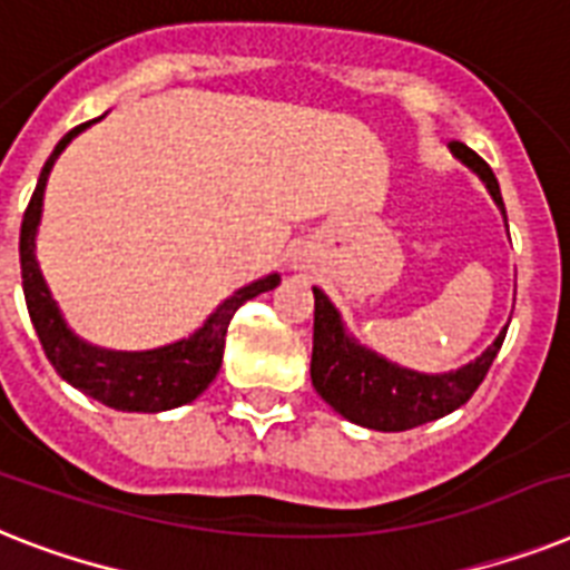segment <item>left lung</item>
I'll return each instance as SVG.
<instances>
[{
  "mask_svg": "<svg viewBox=\"0 0 570 570\" xmlns=\"http://www.w3.org/2000/svg\"><path fill=\"white\" fill-rule=\"evenodd\" d=\"M451 149L462 164L471 166L485 180V187L503 210L501 187H498V178L483 157L471 151L465 142L456 140L451 142ZM503 216H507V210H503ZM313 295H316L313 360H309L313 386L336 413L368 430L395 433V430L419 428V424H428V421H436L453 410H460L478 392L485 372L492 368L494 357L501 351L503 336H507V331L498 333V340L474 363L462 365L456 372L419 374L377 357L374 351L360 348L357 342L345 333L340 313L327 301V295L316 286H313Z\"/></svg>",
  "mask_w": 570,
  "mask_h": 570,
  "instance_id": "1",
  "label": "left lung"
}]
</instances>
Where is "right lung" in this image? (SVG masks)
<instances>
[{
    "label": "right lung",
    "mask_w": 570,
    "mask_h": 570,
    "mask_svg": "<svg viewBox=\"0 0 570 570\" xmlns=\"http://www.w3.org/2000/svg\"><path fill=\"white\" fill-rule=\"evenodd\" d=\"M90 122H81L78 128L63 137L55 146V151L46 160L40 180H37L35 196H31L26 216H22L20 230V269H22V293L29 304L31 325H35L46 357L55 365V372L69 381L85 395L96 397L105 406L122 410V413H160L173 406L196 401L202 392L210 386L222 365V351H225V333H228L230 318L243 307L245 301L257 298L261 293H269L281 284V277L269 275L263 281H254L252 286H243L239 293L230 295L222 304L202 331H196L189 340H180L175 345L155 351H105L92 348L81 342L76 333L63 325L58 313V304L49 295L40 266L35 257V234L40 222V207H43V189L49 169L58 160V155L67 149V142L78 131H85Z\"/></svg>",
    "instance_id": "1"
}]
</instances>
